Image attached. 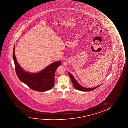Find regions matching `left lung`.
Returning a JSON list of instances; mask_svg holds the SVG:
<instances>
[{"label": "left lung", "instance_id": "left-lung-1", "mask_svg": "<svg viewBox=\"0 0 128 128\" xmlns=\"http://www.w3.org/2000/svg\"><path fill=\"white\" fill-rule=\"evenodd\" d=\"M68 75L70 77V79L72 80V83L74 85V88H75L76 89H77L78 90H80V91H91V90H94L96 88H98L99 86H100L102 84H100L99 86H97L96 87H94V88H86L85 87H84L82 86H81L80 84H79V83L76 80L74 76L72 75V74L68 72Z\"/></svg>", "mask_w": 128, "mask_h": 128}]
</instances>
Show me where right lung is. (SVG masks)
<instances>
[{"mask_svg": "<svg viewBox=\"0 0 128 128\" xmlns=\"http://www.w3.org/2000/svg\"><path fill=\"white\" fill-rule=\"evenodd\" d=\"M14 48L12 58L14 61L16 74L22 82L35 91L44 92L51 90L54 84V74L56 68L61 65V61L55 62L37 73H31L23 70L18 63Z\"/></svg>", "mask_w": 128, "mask_h": 128, "instance_id": "add662e5", "label": "right lung"}]
</instances>
